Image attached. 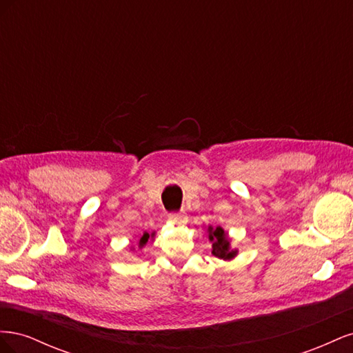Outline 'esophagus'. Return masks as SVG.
<instances>
[{"mask_svg": "<svg viewBox=\"0 0 353 353\" xmlns=\"http://www.w3.org/2000/svg\"><path fill=\"white\" fill-rule=\"evenodd\" d=\"M169 222L174 223V225H184L187 222V216L183 215V213H175V215L169 216Z\"/></svg>", "mask_w": 353, "mask_h": 353, "instance_id": "esophagus-1", "label": "esophagus"}]
</instances>
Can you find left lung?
Here are the masks:
<instances>
[{"label":"left lung","instance_id":"left-lung-1","mask_svg":"<svg viewBox=\"0 0 353 353\" xmlns=\"http://www.w3.org/2000/svg\"><path fill=\"white\" fill-rule=\"evenodd\" d=\"M208 239L212 243V254L222 261H231L239 254L237 249L231 248V237L228 232L222 227H212L206 228Z\"/></svg>","mask_w":353,"mask_h":353}]
</instances>
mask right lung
I'll return each mask as SVG.
<instances>
[{
    "label": "right lung",
    "mask_w": 353,
    "mask_h": 353,
    "mask_svg": "<svg viewBox=\"0 0 353 353\" xmlns=\"http://www.w3.org/2000/svg\"><path fill=\"white\" fill-rule=\"evenodd\" d=\"M150 237L153 239L154 237V232H152V234H148V232H144L143 236H140L138 237L137 240H135V243L132 244V248H131V250L134 252V250H143L145 245H147V243H148V240H150Z\"/></svg>",
    "instance_id": "add662e5"
}]
</instances>
